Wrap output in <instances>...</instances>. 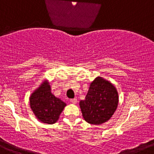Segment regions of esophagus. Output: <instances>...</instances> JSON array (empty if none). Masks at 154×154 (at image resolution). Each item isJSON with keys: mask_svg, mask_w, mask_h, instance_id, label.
I'll list each match as a JSON object with an SVG mask.
<instances>
[{"mask_svg": "<svg viewBox=\"0 0 154 154\" xmlns=\"http://www.w3.org/2000/svg\"><path fill=\"white\" fill-rule=\"evenodd\" d=\"M70 102L72 103V104H76L77 102V99L76 98H74V99H71Z\"/></svg>", "mask_w": 154, "mask_h": 154, "instance_id": "esophagus-1", "label": "esophagus"}]
</instances>
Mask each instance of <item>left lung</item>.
<instances>
[{"label":"left lung","mask_w":154,"mask_h":154,"mask_svg":"<svg viewBox=\"0 0 154 154\" xmlns=\"http://www.w3.org/2000/svg\"><path fill=\"white\" fill-rule=\"evenodd\" d=\"M118 94L114 85L102 77L91 84L85 99L80 101L82 116L88 124L99 125L109 119L118 107Z\"/></svg>","instance_id":"obj_1"}]
</instances>
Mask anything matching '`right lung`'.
<instances>
[{"label":"right lung","instance_id":"add662e5","mask_svg":"<svg viewBox=\"0 0 154 154\" xmlns=\"http://www.w3.org/2000/svg\"><path fill=\"white\" fill-rule=\"evenodd\" d=\"M30 108L42 123L52 124L58 121L66 104L50 91V86L44 82L30 97Z\"/></svg>","mask_w":154,"mask_h":154}]
</instances>
